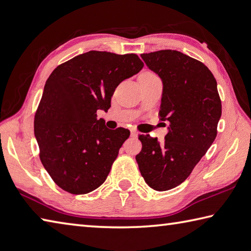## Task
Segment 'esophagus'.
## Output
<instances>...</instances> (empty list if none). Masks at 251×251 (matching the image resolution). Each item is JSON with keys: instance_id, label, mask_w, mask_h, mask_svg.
Masks as SVG:
<instances>
[{"instance_id": "34e87169", "label": "esophagus", "mask_w": 251, "mask_h": 251, "mask_svg": "<svg viewBox=\"0 0 251 251\" xmlns=\"http://www.w3.org/2000/svg\"><path fill=\"white\" fill-rule=\"evenodd\" d=\"M131 136L132 138H138V132L135 130H131Z\"/></svg>"}]
</instances>
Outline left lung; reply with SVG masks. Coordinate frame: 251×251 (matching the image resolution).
Returning a JSON list of instances; mask_svg holds the SVG:
<instances>
[{"instance_id": "8db88e82", "label": "left lung", "mask_w": 251, "mask_h": 251, "mask_svg": "<svg viewBox=\"0 0 251 251\" xmlns=\"http://www.w3.org/2000/svg\"><path fill=\"white\" fill-rule=\"evenodd\" d=\"M163 82L160 120L168 122L165 141L139 135L135 156L142 177L151 188L166 191L179 186L213 143L222 115L216 79L200 61L176 50L141 54Z\"/></svg>"}]
</instances>
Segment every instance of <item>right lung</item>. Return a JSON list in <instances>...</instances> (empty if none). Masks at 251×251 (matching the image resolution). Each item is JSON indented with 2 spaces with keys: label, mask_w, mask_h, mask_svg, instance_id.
Segmentation results:
<instances>
[{
  "label": "right lung",
  "mask_w": 251,
  "mask_h": 251,
  "mask_svg": "<svg viewBox=\"0 0 251 251\" xmlns=\"http://www.w3.org/2000/svg\"><path fill=\"white\" fill-rule=\"evenodd\" d=\"M144 67L138 55L88 51L56 67L35 115L42 165L58 186L85 195L101 186L130 131L97 119L116 88Z\"/></svg>",
  "instance_id": "right-lung-1"
}]
</instances>
